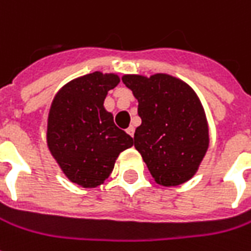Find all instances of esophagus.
Instances as JSON below:
<instances>
[{
  "instance_id": "esophagus-1",
  "label": "esophagus",
  "mask_w": 251,
  "mask_h": 251,
  "mask_svg": "<svg viewBox=\"0 0 251 251\" xmlns=\"http://www.w3.org/2000/svg\"><path fill=\"white\" fill-rule=\"evenodd\" d=\"M126 132H127V134H129V136H134V126H129V127H127V129H126Z\"/></svg>"
}]
</instances>
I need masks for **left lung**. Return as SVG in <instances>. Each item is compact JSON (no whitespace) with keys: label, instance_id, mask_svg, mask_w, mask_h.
<instances>
[{"label":"left lung","instance_id":"8db88e82","mask_svg":"<svg viewBox=\"0 0 251 251\" xmlns=\"http://www.w3.org/2000/svg\"><path fill=\"white\" fill-rule=\"evenodd\" d=\"M122 82L139 101L141 125L134 147L162 187H177L198 172L209 148V125L195 90L169 74H126Z\"/></svg>","mask_w":251,"mask_h":251}]
</instances>
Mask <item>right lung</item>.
Returning <instances> with one entry per match:
<instances>
[{
  "instance_id": "obj_1",
  "label": "right lung",
  "mask_w": 251,
  "mask_h": 251,
  "mask_svg": "<svg viewBox=\"0 0 251 251\" xmlns=\"http://www.w3.org/2000/svg\"><path fill=\"white\" fill-rule=\"evenodd\" d=\"M119 81L117 74L100 71L78 76L66 83L50 104L48 148L68 180L83 188L101 185L119 154L133 146L132 137L104 108L108 90Z\"/></svg>"
}]
</instances>
